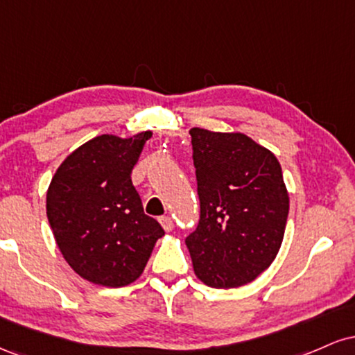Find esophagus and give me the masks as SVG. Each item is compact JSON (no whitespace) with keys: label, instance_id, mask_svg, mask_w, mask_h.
<instances>
[{"label":"esophagus","instance_id":"1","mask_svg":"<svg viewBox=\"0 0 355 355\" xmlns=\"http://www.w3.org/2000/svg\"><path fill=\"white\" fill-rule=\"evenodd\" d=\"M158 220H160L162 227H164V229H165L166 232H172V230H173V220L170 218L168 215H165V217H160Z\"/></svg>","mask_w":355,"mask_h":355}]
</instances>
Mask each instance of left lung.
I'll list each match as a JSON object with an SVG mask.
<instances>
[{"mask_svg":"<svg viewBox=\"0 0 355 355\" xmlns=\"http://www.w3.org/2000/svg\"><path fill=\"white\" fill-rule=\"evenodd\" d=\"M200 198L198 225L185 239L195 275L214 288L245 285L282 245L288 193L270 150L243 133L191 128Z\"/></svg>","mask_w":355,"mask_h":355,"instance_id":"1","label":"left lung"}]
</instances>
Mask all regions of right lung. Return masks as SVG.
Wrapping results in <instances>:
<instances>
[{
  "mask_svg": "<svg viewBox=\"0 0 355 355\" xmlns=\"http://www.w3.org/2000/svg\"><path fill=\"white\" fill-rule=\"evenodd\" d=\"M152 132L100 135L68 155L46 191V215L61 255L85 280L135 282L165 232L145 215L132 170Z\"/></svg>",
  "mask_w": 355,
  "mask_h": 355,
  "instance_id": "add662e5",
  "label": "right lung"
}]
</instances>
